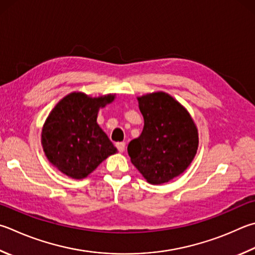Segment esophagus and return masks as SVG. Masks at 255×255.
<instances>
[{
	"mask_svg": "<svg viewBox=\"0 0 255 255\" xmlns=\"http://www.w3.org/2000/svg\"><path fill=\"white\" fill-rule=\"evenodd\" d=\"M116 147H117L118 151L123 152L125 150V147H126V143H125V142H117V143H116Z\"/></svg>",
	"mask_w": 255,
	"mask_h": 255,
	"instance_id": "34e87169",
	"label": "esophagus"
}]
</instances>
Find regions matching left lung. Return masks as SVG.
I'll list each match as a JSON object with an SVG mask.
<instances>
[{
    "instance_id": "left-lung-1",
    "label": "left lung",
    "mask_w": 255,
    "mask_h": 255,
    "mask_svg": "<svg viewBox=\"0 0 255 255\" xmlns=\"http://www.w3.org/2000/svg\"><path fill=\"white\" fill-rule=\"evenodd\" d=\"M137 99L143 128L141 135L129 142L128 155L148 183H167L184 173L196 155V125L187 110L166 92Z\"/></svg>"
}]
</instances>
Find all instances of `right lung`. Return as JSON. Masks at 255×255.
<instances>
[{"label":"right lung","mask_w":255,"mask_h":255,"mask_svg":"<svg viewBox=\"0 0 255 255\" xmlns=\"http://www.w3.org/2000/svg\"><path fill=\"white\" fill-rule=\"evenodd\" d=\"M114 99V95L92 98L71 92L55 105L43 125L41 142L47 158L60 172L82 179L117 151L97 124L99 109Z\"/></svg>","instance_id":"1"}]
</instances>
